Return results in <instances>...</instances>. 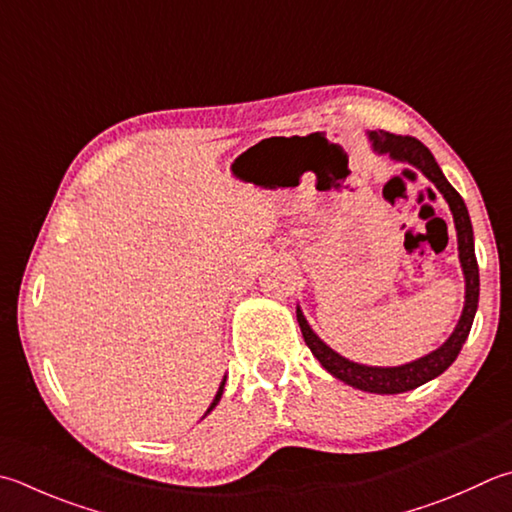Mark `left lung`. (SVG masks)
I'll list each match as a JSON object with an SVG mask.
<instances>
[{
    "mask_svg": "<svg viewBox=\"0 0 512 512\" xmlns=\"http://www.w3.org/2000/svg\"><path fill=\"white\" fill-rule=\"evenodd\" d=\"M372 147L379 153H388L392 160L408 162V165L417 167L423 176L430 182H435V187L441 191L443 198H446L448 207L452 211V218H455V229H457V243H459V260L461 269H464L466 278V303L464 312H461L459 323L455 332L450 334V339L437 347L435 352H430L421 359L399 365V368H372V365H361L354 361H347L345 356L336 354L332 347H327L318 336L312 332V327L307 325L301 307H296V318L298 325H301L303 339L310 347L312 354L318 359V363L330 372L336 379L343 383L352 385V388H359L363 392H374V394H399L419 388V385L428 383L446 372L464 347L472 321H475L477 303H479V267H477V256H475V238H472V225L470 216L466 209V202L457 194V189L450 185L443 176L435 156H432L426 144L419 142L412 136H394L388 131H372L370 133Z\"/></svg>",
    "mask_w": 512,
    "mask_h": 512,
    "instance_id": "left-lung-1",
    "label": "left lung"
}]
</instances>
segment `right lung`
I'll use <instances>...</instances> for the list:
<instances>
[{
	"label": "right lung",
	"mask_w": 512,
	"mask_h": 512,
	"mask_svg": "<svg viewBox=\"0 0 512 512\" xmlns=\"http://www.w3.org/2000/svg\"><path fill=\"white\" fill-rule=\"evenodd\" d=\"M223 390H225V381H223V383H220V388H218V392H216V397H214V401H211V406L207 408V412H205V417H207V414H209L211 410H214V408L218 406V401H220V397H223Z\"/></svg>",
	"instance_id": "1"
}]
</instances>
